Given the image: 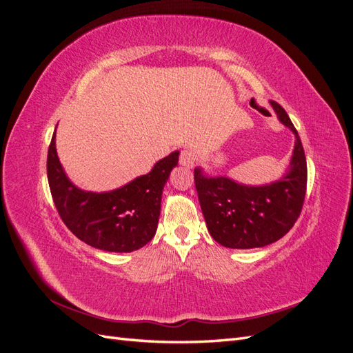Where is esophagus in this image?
Listing matches in <instances>:
<instances>
[{
    "label": "esophagus",
    "mask_w": 353,
    "mask_h": 353,
    "mask_svg": "<svg viewBox=\"0 0 353 353\" xmlns=\"http://www.w3.org/2000/svg\"><path fill=\"white\" fill-rule=\"evenodd\" d=\"M194 153L190 150H183L179 156V163L185 168H193L194 166Z\"/></svg>",
    "instance_id": "esophagus-1"
}]
</instances>
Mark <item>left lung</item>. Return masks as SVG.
Here are the masks:
<instances>
[{"label":"left lung","instance_id":"8db88e82","mask_svg":"<svg viewBox=\"0 0 353 353\" xmlns=\"http://www.w3.org/2000/svg\"><path fill=\"white\" fill-rule=\"evenodd\" d=\"M279 121L294 137L287 172L271 184L245 185L228 176H209L194 169L200 208L213 240L230 249L263 248L280 240L294 225L303 206L307 168L303 145L290 117L270 101Z\"/></svg>","mask_w":353,"mask_h":353}]
</instances>
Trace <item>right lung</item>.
<instances>
[{
  "instance_id": "right-lung-1",
  "label": "right lung",
  "mask_w": 353,
  "mask_h": 353,
  "mask_svg": "<svg viewBox=\"0 0 353 353\" xmlns=\"http://www.w3.org/2000/svg\"><path fill=\"white\" fill-rule=\"evenodd\" d=\"M179 152L160 159L150 172L112 191L92 193L74 185L63 169L52 134L47 176L52 200L66 227L91 248L128 253L141 249L157 230L160 201Z\"/></svg>"
}]
</instances>
